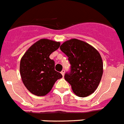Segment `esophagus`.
Returning <instances> with one entry per match:
<instances>
[{"mask_svg": "<svg viewBox=\"0 0 124 124\" xmlns=\"http://www.w3.org/2000/svg\"><path fill=\"white\" fill-rule=\"evenodd\" d=\"M64 72H65V71H64V70H63L61 71V74H62V75H63V76H64Z\"/></svg>", "mask_w": 124, "mask_h": 124, "instance_id": "obj_1", "label": "esophagus"}]
</instances>
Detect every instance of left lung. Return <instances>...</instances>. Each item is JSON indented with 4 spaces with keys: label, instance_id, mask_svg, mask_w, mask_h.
Wrapping results in <instances>:
<instances>
[{
    "label": "left lung",
    "instance_id": "1",
    "mask_svg": "<svg viewBox=\"0 0 124 124\" xmlns=\"http://www.w3.org/2000/svg\"><path fill=\"white\" fill-rule=\"evenodd\" d=\"M60 49L68 57L70 70L64 78L71 85L73 93L84 98L96 91L103 72L100 53L87 43L73 39L64 42Z\"/></svg>",
    "mask_w": 124,
    "mask_h": 124
}]
</instances>
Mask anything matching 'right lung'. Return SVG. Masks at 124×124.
<instances>
[{
	"mask_svg": "<svg viewBox=\"0 0 124 124\" xmlns=\"http://www.w3.org/2000/svg\"><path fill=\"white\" fill-rule=\"evenodd\" d=\"M60 43L40 39L27 50L20 61V74L23 84L33 94L45 96L62 75L54 70V61L49 56L60 47Z\"/></svg>",
	"mask_w": 124,
	"mask_h": 124,
	"instance_id": "obj_1",
	"label": "right lung"
}]
</instances>
